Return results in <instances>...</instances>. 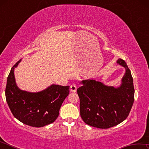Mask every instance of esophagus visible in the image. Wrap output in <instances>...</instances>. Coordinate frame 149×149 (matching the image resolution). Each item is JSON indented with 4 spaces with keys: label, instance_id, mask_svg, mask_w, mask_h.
Listing matches in <instances>:
<instances>
[{
    "label": "esophagus",
    "instance_id": "1",
    "mask_svg": "<svg viewBox=\"0 0 149 149\" xmlns=\"http://www.w3.org/2000/svg\"><path fill=\"white\" fill-rule=\"evenodd\" d=\"M77 91V87L75 84H73L70 85V91L75 93Z\"/></svg>",
    "mask_w": 149,
    "mask_h": 149
}]
</instances>
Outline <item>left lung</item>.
Wrapping results in <instances>:
<instances>
[{"instance_id": "obj_1", "label": "left lung", "mask_w": 149, "mask_h": 149, "mask_svg": "<svg viewBox=\"0 0 149 149\" xmlns=\"http://www.w3.org/2000/svg\"><path fill=\"white\" fill-rule=\"evenodd\" d=\"M117 64L125 68L118 87L109 86L91 79L82 80L77 89L80 115L87 125L100 129L114 127L124 121L134 102V87L130 70L122 59Z\"/></svg>"}]
</instances>
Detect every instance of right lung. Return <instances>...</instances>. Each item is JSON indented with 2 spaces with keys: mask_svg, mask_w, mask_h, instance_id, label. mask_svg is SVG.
<instances>
[{
  "mask_svg": "<svg viewBox=\"0 0 149 149\" xmlns=\"http://www.w3.org/2000/svg\"><path fill=\"white\" fill-rule=\"evenodd\" d=\"M22 60L12 68L7 78L6 102L12 114L20 122L32 127H43L56 120L62 102L69 94L70 86L52 84L39 92L20 89L15 79L14 70Z\"/></svg>",
  "mask_w": 149,
  "mask_h": 149,
  "instance_id": "obj_1",
  "label": "right lung"
}]
</instances>
